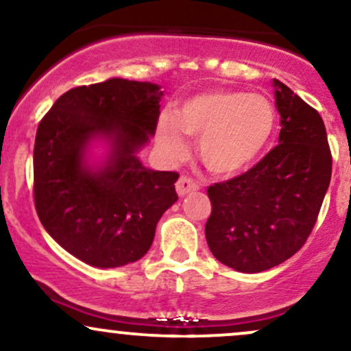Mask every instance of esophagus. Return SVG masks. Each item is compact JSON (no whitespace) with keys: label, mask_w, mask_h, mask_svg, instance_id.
<instances>
[{"label":"esophagus","mask_w":351,"mask_h":351,"mask_svg":"<svg viewBox=\"0 0 351 351\" xmlns=\"http://www.w3.org/2000/svg\"><path fill=\"white\" fill-rule=\"evenodd\" d=\"M196 189H199V184L193 178H189L188 175H181L178 181H176V193L180 196L188 195L189 191H196Z\"/></svg>","instance_id":"obj_1"}]
</instances>
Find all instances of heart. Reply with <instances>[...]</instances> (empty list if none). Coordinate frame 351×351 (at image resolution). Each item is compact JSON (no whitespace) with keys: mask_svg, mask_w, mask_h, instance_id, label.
<instances>
[{"mask_svg":"<svg viewBox=\"0 0 351 351\" xmlns=\"http://www.w3.org/2000/svg\"><path fill=\"white\" fill-rule=\"evenodd\" d=\"M277 125L272 102L244 90H209L188 99L173 117L163 114L156 128L160 147L171 158L186 153L184 135L198 140L204 167L215 175L241 173L259 158Z\"/></svg>","mask_w":351,"mask_h":351,"instance_id":"b5f03b06","label":"heart"}]
</instances>
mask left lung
Returning a JSON list of instances; mask_svg holds the SVG:
<instances>
[{
  "label": "left lung",
  "instance_id": "left-lung-1",
  "mask_svg": "<svg viewBox=\"0 0 351 351\" xmlns=\"http://www.w3.org/2000/svg\"><path fill=\"white\" fill-rule=\"evenodd\" d=\"M279 145L243 175L208 188L204 232L213 256L239 272H263L292 257L312 232L332 178L322 117L274 80Z\"/></svg>",
  "mask_w": 351,
  "mask_h": 351
}]
</instances>
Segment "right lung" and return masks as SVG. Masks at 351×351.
<instances>
[{"mask_svg":"<svg viewBox=\"0 0 351 351\" xmlns=\"http://www.w3.org/2000/svg\"><path fill=\"white\" fill-rule=\"evenodd\" d=\"M162 95L155 84L108 79L67 90L39 122L36 213L52 239L82 263L108 269L138 261L178 199V173L145 168L135 155L155 135ZM99 134L112 140V153L92 172L83 152Z\"/></svg>","mask_w":351,"mask_h":351,"instance_id":"add662e5","label":"right lung"}]
</instances>
